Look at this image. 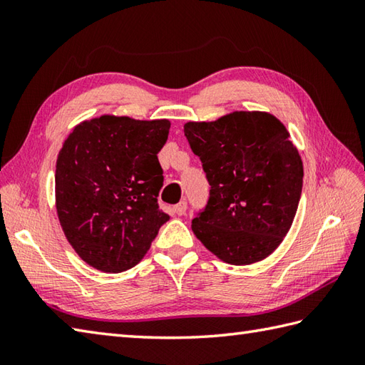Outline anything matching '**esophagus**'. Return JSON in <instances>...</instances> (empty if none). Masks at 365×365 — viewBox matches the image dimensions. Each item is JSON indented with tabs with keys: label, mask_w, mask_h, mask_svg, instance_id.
<instances>
[{
	"label": "esophagus",
	"mask_w": 365,
	"mask_h": 365,
	"mask_svg": "<svg viewBox=\"0 0 365 365\" xmlns=\"http://www.w3.org/2000/svg\"><path fill=\"white\" fill-rule=\"evenodd\" d=\"M185 212H187V202H185V200H182L180 204H177V205L174 207V213L178 215V216L185 215Z\"/></svg>",
	"instance_id": "obj_1"
}]
</instances>
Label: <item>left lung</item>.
Masks as SVG:
<instances>
[{
	"label": "left lung",
	"mask_w": 365,
	"mask_h": 365,
	"mask_svg": "<svg viewBox=\"0 0 365 365\" xmlns=\"http://www.w3.org/2000/svg\"><path fill=\"white\" fill-rule=\"evenodd\" d=\"M183 131L210 183L195 235L230 265L267 259L292 227L304 177L285 125L265 111H234Z\"/></svg>",
	"instance_id": "8db88e82"
}]
</instances>
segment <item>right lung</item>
Wrapping results in <instances>:
<instances>
[{
    "instance_id": "right-lung-1",
    "label": "right lung",
    "mask_w": 365,
    "mask_h": 365,
    "mask_svg": "<svg viewBox=\"0 0 365 365\" xmlns=\"http://www.w3.org/2000/svg\"><path fill=\"white\" fill-rule=\"evenodd\" d=\"M168 119L103 114L73 128L56 160V212L75 252L103 273H120L149 251L169 216L157 197Z\"/></svg>"
}]
</instances>
